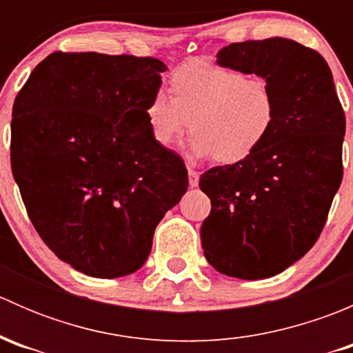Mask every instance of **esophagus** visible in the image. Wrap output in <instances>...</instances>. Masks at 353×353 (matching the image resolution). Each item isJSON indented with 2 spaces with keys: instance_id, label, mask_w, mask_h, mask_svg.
<instances>
[{
  "instance_id": "34e87169",
  "label": "esophagus",
  "mask_w": 353,
  "mask_h": 353,
  "mask_svg": "<svg viewBox=\"0 0 353 353\" xmlns=\"http://www.w3.org/2000/svg\"><path fill=\"white\" fill-rule=\"evenodd\" d=\"M188 179H190V186L191 188H196L199 183V174L194 169L188 170Z\"/></svg>"
}]
</instances>
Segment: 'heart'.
<instances>
[{"label": "heart", "mask_w": 353, "mask_h": 353, "mask_svg": "<svg viewBox=\"0 0 353 353\" xmlns=\"http://www.w3.org/2000/svg\"><path fill=\"white\" fill-rule=\"evenodd\" d=\"M169 92L170 97L155 92L145 105L148 130L160 147H170L190 128L191 154L239 163L275 128V94L263 77L191 59L172 71Z\"/></svg>", "instance_id": "b5f03b06"}]
</instances>
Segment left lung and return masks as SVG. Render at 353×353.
I'll return each instance as SVG.
<instances>
[{"mask_svg": "<svg viewBox=\"0 0 353 353\" xmlns=\"http://www.w3.org/2000/svg\"><path fill=\"white\" fill-rule=\"evenodd\" d=\"M216 63L266 78L276 123L249 159L199 177L212 201L201 245L223 275L270 279L301 259L325 227L343 177L345 112L325 58L290 39L236 42Z\"/></svg>", "mask_w": 353, "mask_h": 353, "instance_id": "8db88e82", "label": "left lung"}]
</instances>
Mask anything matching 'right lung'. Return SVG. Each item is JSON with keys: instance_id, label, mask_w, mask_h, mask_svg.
<instances>
[{"instance_id": "add662e5", "label": "right lung", "mask_w": 353, "mask_h": 353, "mask_svg": "<svg viewBox=\"0 0 353 353\" xmlns=\"http://www.w3.org/2000/svg\"><path fill=\"white\" fill-rule=\"evenodd\" d=\"M165 70L155 58L52 52L13 104L12 170L28 219L88 276L140 270L188 190L184 162L155 143L145 117Z\"/></svg>"}]
</instances>
